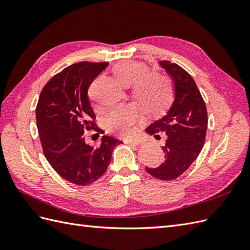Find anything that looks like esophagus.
Instances as JSON below:
<instances>
[{"label":"esophagus","mask_w":250,"mask_h":250,"mask_svg":"<svg viewBox=\"0 0 250 250\" xmlns=\"http://www.w3.org/2000/svg\"><path fill=\"white\" fill-rule=\"evenodd\" d=\"M128 144H132V145H142L144 144V141L141 139H129L127 140Z\"/></svg>","instance_id":"34e87169"}]
</instances>
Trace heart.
<instances>
[{"mask_svg": "<svg viewBox=\"0 0 250 250\" xmlns=\"http://www.w3.org/2000/svg\"><path fill=\"white\" fill-rule=\"evenodd\" d=\"M148 67L133 60H125L113 67L116 78L131 84L135 100L148 115L156 116L167 108L173 100V86L170 80L158 73H148ZM140 108L133 103L112 106L104 118V126L110 132L129 134L140 116Z\"/></svg>", "mask_w": 250, "mask_h": 250, "instance_id": "1", "label": "heart"}]
</instances>
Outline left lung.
Here are the masks:
<instances>
[{"instance_id":"left-lung-1","label":"left lung","mask_w":250,"mask_h":250,"mask_svg":"<svg viewBox=\"0 0 250 250\" xmlns=\"http://www.w3.org/2000/svg\"><path fill=\"white\" fill-rule=\"evenodd\" d=\"M160 65L169 74L174 82L173 104L167 113L151 123L146 132L161 139L166 137L165 162L156 168L146 171L157 179L174 180L185 173L197 158L206 141L208 129V112L199 89L191 75L176 63L168 60Z\"/></svg>"}]
</instances>
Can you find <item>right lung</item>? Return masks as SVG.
<instances>
[{
	"instance_id": "right-lung-1",
	"label": "right lung",
	"mask_w": 250,
	"mask_h": 250,
	"mask_svg": "<svg viewBox=\"0 0 250 250\" xmlns=\"http://www.w3.org/2000/svg\"><path fill=\"white\" fill-rule=\"evenodd\" d=\"M108 62H82L65 67L43 86L36 106V124L43 154L63 179L88 186L106 172L112 150L120 140L103 135L99 146L84 141L85 130L96 126L87 90Z\"/></svg>"
}]
</instances>
